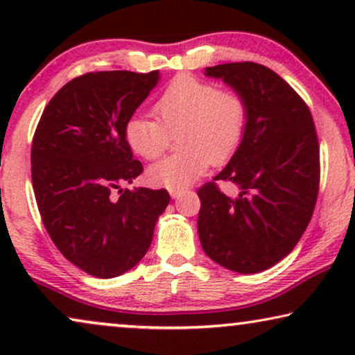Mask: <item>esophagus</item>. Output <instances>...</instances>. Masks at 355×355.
<instances>
[{
	"label": "esophagus",
	"instance_id": "obj_1",
	"mask_svg": "<svg viewBox=\"0 0 355 355\" xmlns=\"http://www.w3.org/2000/svg\"><path fill=\"white\" fill-rule=\"evenodd\" d=\"M169 196H171L173 198H179V197H181V192H179V191H169Z\"/></svg>",
	"mask_w": 355,
	"mask_h": 355
}]
</instances>
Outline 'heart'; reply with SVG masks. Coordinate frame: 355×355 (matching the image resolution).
Returning a JSON list of instances; mask_svg holds the SVG:
<instances>
[{
    "label": "heart",
    "instance_id": "obj_1",
    "mask_svg": "<svg viewBox=\"0 0 355 355\" xmlns=\"http://www.w3.org/2000/svg\"><path fill=\"white\" fill-rule=\"evenodd\" d=\"M156 119L132 116L124 125V139L145 159L162 157L169 135L178 132L181 152L148 168V181L169 191H184L211 163L230 159L242 142L247 124L244 96L232 89L193 76H178L155 101Z\"/></svg>",
    "mask_w": 355,
    "mask_h": 355
}]
</instances>
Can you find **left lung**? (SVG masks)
I'll return each instance as SVG.
<instances>
[{
  "instance_id": "left-lung-1",
  "label": "left lung",
  "mask_w": 355,
  "mask_h": 355,
  "mask_svg": "<svg viewBox=\"0 0 355 355\" xmlns=\"http://www.w3.org/2000/svg\"><path fill=\"white\" fill-rule=\"evenodd\" d=\"M244 96L247 124L239 148L213 181L198 189L197 230L203 252L241 275L260 273L291 254L312 218L320 182V148L309 106L288 82L257 62L205 69Z\"/></svg>"
}]
</instances>
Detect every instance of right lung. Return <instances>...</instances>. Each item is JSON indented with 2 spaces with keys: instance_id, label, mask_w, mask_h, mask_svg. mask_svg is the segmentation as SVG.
I'll return each instance as SVG.
<instances>
[{
  "instance_id": "right-lung-1",
  "label": "right lung",
  "mask_w": 355,
  "mask_h": 355,
  "mask_svg": "<svg viewBox=\"0 0 355 355\" xmlns=\"http://www.w3.org/2000/svg\"><path fill=\"white\" fill-rule=\"evenodd\" d=\"M158 80V71L76 77L50 100L33 135L32 186L43 225L58 250L96 278H114L144 259L169 203L164 189H121L144 171L124 125Z\"/></svg>"
}]
</instances>
